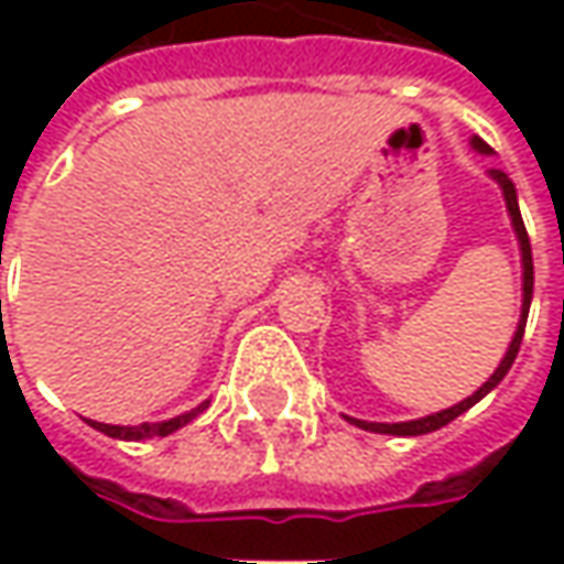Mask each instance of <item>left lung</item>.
I'll list each match as a JSON object with an SVG mask.
<instances>
[{"instance_id": "8db88e82", "label": "left lung", "mask_w": 564, "mask_h": 564, "mask_svg": "<svg viewBox=\"0 0 564 564\" xmlns=\"http://www.w3.org/2000/svg\"><path fill=\"white\" fill-rule=\"evenodd\" d=\"M474 147L480 150V153H489V143H484L480 138H474ZM499 185H502V194H506V206H509V216H511V226L518 231V241H521V260H524V304H521V319H518V333L511 338L509 351H506V358L502 364L496 367V373L470 395V399L458 401L455 408H445L440 414H430V417H421V421H408V423H367V421H355V417H348L351 423H358L360 430H370V433H392V436H423V433H433V430H440L445 423H452L458 414H465L467 408H474L477 401L487 395L489 389H496L502 377L511 370V364L518 358V348H521V338H524V326H528V311H531V294H533V257H531V238H528V228H524V219H521V209H518V197H514V185H511V178L502 172V169H492L489 172Z\"/></svg>"}]
</instances>
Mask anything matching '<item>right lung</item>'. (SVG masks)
<instances>
[{
    "instance_id": "add662e5",
    "label": "right lung",
    "mask_w": 564,
    "mask_h": 564,
    "mask_svg": "<svg viewBox=\"0 0 564 564\" xmlns=\"http://www.w3.org/2000/svg\"><path fill=\"white\" fill-rule=\"evenodd\" d=\"M206 404H197L194 411H187L182 417H172V421L163 423H141V426H112V423H94V430L99 433H106V436H112V440H147V436H169V433H175L178 426H185L187 421H194L200 411H206Z\"/></svg>"
}]
</instances>
